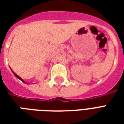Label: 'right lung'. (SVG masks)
Returning <instances> with one entry per match:
<instances>
[{
	"label": "right lung",
	"mask_w": 124,
	"mask_h": 124,
	"mask_svg": "<svg viewBox=\"0 0 124 124\" xmlns=\"http://www.w3.org/2000/svg\"><path fill=\"white\" fill-rule=\"evenodd\" d=\"M12 72H13V74H15V76H16V78H18V79H19V80H20L22 81V82H24V83H26L25 82H24V81L23 80V79H22V78H20V76H18L17 74H15V73L14 72H13V71H12Z\"/></svg>",
	"instance_id": "1"
}]
</instances>
